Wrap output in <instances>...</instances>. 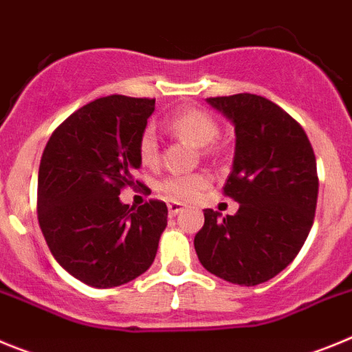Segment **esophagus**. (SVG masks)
<instances>
[{
    "label": "esophagus",
    "mask_w": 352,
    "mask_h": 352,
    "mask_svg": "<svg viewBox=\"0 0 352 352\" xmlns=\"http://www.w3.org/2000/svg\"><path fill=\"white\" fill-rule=\"evenodd\" d=\"M167 208H169L170 217H176L179 211H183V204H179V203H169L167 204Z\"/></svg>",
    "instance_id": "34e87169"
}]
</instances>
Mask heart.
I'll return each mask as SVG.
<instances>
[{"label":"heart","instance_id":"heart-1","mask_svg":"<svg viewBox=\"0 0 352 352\" xmlns=\"http://www.w3.org/2000/svg\"><path fill=\"white\" fill-rule=\"evenodd\" d=\"M169 126L176 135L186 139L192 144L204 148L219 138L217 121L204 111L185 109L174 114L169 120ZM139 158L144 166H153L158 160V138L155 129L148 126L142 130L139 139ZM208 185V176L204 174H173L162 182V192L174 201H188Z\"/></svg>","mask_w":352,"mask_h":352}]
</instances>
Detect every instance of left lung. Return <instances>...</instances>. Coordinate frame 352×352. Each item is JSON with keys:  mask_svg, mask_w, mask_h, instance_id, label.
Masks as SVG:
<instances>
[{"mask_svg": "<svg viewBox=\"0 0 352 352\" xmlns=\"http://www.w3.org/2000/svg\"><path fill=\"white\" fill-rule=\"evenodd\" d=\"M234 126L232 170L223 192L236 214L204 210L194 247L204 268L239 285L268 282L303 247L317 206L316 155L305 130L264 96L206 98Z\"/></svg>", "mask_w": 352, "mask_h": 352, "instance_id": "1", "label": "left lung"}]
</instances>
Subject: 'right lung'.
I'll return each mask as SVG.
<instances>
[{
	"instance_id": "right-lung-1",
	"label": "right lung",
	"mask_w": 352,
	"mask_h": 352,
	"mask_svg": "<svg viewBox=\"0 0 352 352\" xmlns=\"http://www.w3.org/2000/svg\"><path fill=\"white\" fill-rule=\"evenodd\" d=\"M153 111L151 98H96L70 114L43 149L40 229L61 268L91 287L126 284L157 256L166 203L130 208L118 197L123 186L135 185L139 139Z\"/></svg>"
}]
</instances>
